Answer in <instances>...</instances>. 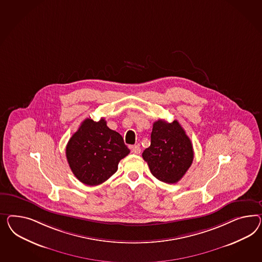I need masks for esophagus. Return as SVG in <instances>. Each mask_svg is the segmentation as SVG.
<instances>
[{
	"label": "esophagus",
	"mask_w": 262,
	"mask_h": 262,
	"mask_svg": "<svg viewBox=\"0 0 262 262\" xmlns=\"http://www.w3.org/2000/svg\"><path fill=\"white\" fill-rule=\"evenodd\" d=\"M130 150H132V152L135 154V155H139L140 151H141V149H140L139 145H135V146H132V147H130Z\"/></svg>",
	"instance_id": "1"
}]
</instances>
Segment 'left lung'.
<instances>
[{"label": "left lung", "mask_w": 262, "mask_h": 262, "mask_svg": "<svg viewBox=\"0 0 262 262\" xmlns=\"http://www.w3.org/2000/svg\"><path fill=\"white\" fill-rule=\"evenodd\" d=\"M142 156L154 177L165 183L174 184L191 167L193 149L184 128L177 120L168 123L159 119L154 123L150 146Z\"/></svg>", "instance_id": "obj_1"}]
</instances>
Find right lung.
Here are the masks:
<instances>
[{
  "label": "right lung",
  "instance_id": "obj_1",
  "mask_svg": "<svg viewBox=\"0 0 262 262\" xmlns=\"http://www.w3.org/2000/svg\"><path fill=\"white\" fill-rule=\"evenodd\" d=\"M128 154L123 137L107 127L104 118L98 122L90 118L83 121L66 148L73 174L89 186L107 180L116 172L121 159Z\"/></svg>",
  "mask_w": 262,
  "mask_h": 262
}]
</instances>
